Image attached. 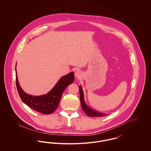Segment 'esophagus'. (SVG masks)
Returning <instances> with one entry per match:
<instances>
[{
  "instance_id": "obj_1",
  "label": "esophagus",
  "mask_w": 151,
  "mask_h": 151,
  "mask_svg": "<svg viewBox=\"0 0 151 151\" xmlns=\"http://www.w3.org/2000/svg\"><path fill=\"white\" fill-rule=\"evenodd\" d=\"M81 75H82V72H81V71H80V70H77L75 73V76L77 78H80L81 76Z\"/></svg>"
}]
</instances>
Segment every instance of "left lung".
I'll return each mask as SVG.
<instances>
[{
	"mask_svg": "<svg viewBox=\"0 0 151 151\" xmlns=\"http://www.w3.org/2000/svg\"><path fill=\"white\" fill-rule=\"evenodd\" d=\"M79 90H80V102H81V106L83 110L85 112L86 115L89 116H103L106 115V114H104L100 112H99L89 107L85 102L84 100V94L83 91L81 88V86H79Z\"/></svg>",
	"mask_w": 151,
	"mask_h": 151,
	"instance_id": "left-lung-1",
	"label": "left lung"
}]
</instances>
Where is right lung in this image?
<instances>
[{
	"instance_id": "1",
	"label": "right lung",
	"mask_w": 151,
	"mask_h": 151,
	"mask_svg": "<svg viewBox=\"0 0 151 151\" xmlns=\"http://www.w3.org/2000/svg\"><path fill=\"white\" fill-rule=\"evenodd\" d=\"M75 79L73 72L63 76L57 84L47 94L33 96L25 93L19 84L16 71V84L22 101L30 108L44 114H50L58 108L62 95L68 86L72 84Z\"/></svg>"
}]
</instances>
